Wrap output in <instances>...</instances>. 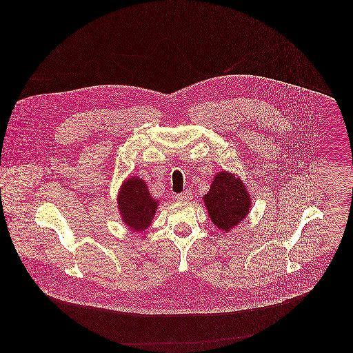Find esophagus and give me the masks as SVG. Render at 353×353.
Listing matches in <instances>:
<instances>
[{"label":"esophagus","instance_id":"obj_1","mask_svg":"<svg viewBox=\"0 0 353 353\" xmlns=\"http://www.w3.org/2000/svg\"><path fill=\"white\" fill-rule=\"evenodd\" d=\"M175 199H176L178 201H189V200L192 199V193H190L189 190H186V192H183V193L176 194Z\"/></svg>","mask_w":353,"mask_h":353}]
</instances>
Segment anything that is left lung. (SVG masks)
<instances>
[{"mask_svg":"<svg viewBox=\"0 0 353 353\" xmlns=\"http://www.w3.org/2000/svg\"><path fill=\"white\" fill-rule=\"evenodd\" d=\"M203 200L210 220L223 231L234 228L250 210V197L245 185L228 172L216 175Z\"/></svg>","mask_w":353,"mask_h":353,"instance_id":"8db88e82","label":"left lung"}]
</instances>
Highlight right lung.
<instances>
[{"mask_svg": "<svg viewBox=\"0 0 353 353\" xmlns=\"http://www.w3.org/2000/svg\"><path fill=\"white\" fill-rule=\"evenodd\" d=\"M118 205L123 221L134 231H143L151 224L157 208L145 182L139 178H130L125 182Z\"/></svg>", "mask_w": 353, "mask_h": 353, "instance_id": "right-lung-1", "label": "right lung"}]
</instances>
